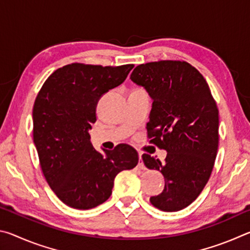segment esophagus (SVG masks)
<instances>
[{
	"label": "esophagus",
	"instance_id": "1",
	"mask_svg": "<svg viewBox=\"0 0 250 250\" xmlns=\"http://www.w3.org/2000/svg\"><path fill=\"white\" fill-rule=\"evenodd\" d=\"M138 167L142 168V170H145V168H146L145 164H143V161H142V153H141V152H139V164H138Z\"/></svg>",
	"mask_w": 250,
	"mask_h": 250
}]
</instances>
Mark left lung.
<instances>
[{
	"label": "left lung",
	"mask_w": 250,
	"mask_h": 250,
	"mask_svg": "<svg viewBox=\"0 0 250 250\" xmlns=\"http://www.w3.org/2000/svg\"><path fill=\"white\" fill-rule=\"evenodd\" d=\"M130 79L153 99L147 139L167 152L164 164L142 155L146 167L166 179L163 192L150 202L163 211L181 210L196 200L213 171L219 139L216 103L203 75L184 61L141 64Z\"/></svg>",
	"instance_id": "1"
}]
</instances>
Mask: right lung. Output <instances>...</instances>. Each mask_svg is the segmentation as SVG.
<instances>
[{
    "instance_id": "add662e5",
    "label": "right lung",
    "mask_w": 250,
    "mask_h": 250,
    "mask_svg": "<svg viewBox=\"0 0 250 250\" xmlns=\"http://www.w3.org/2000/svg\"><path fill=\"white\" fill-rule=\"evenodd\" d=\"M134 65L101 66L73 62L46 79L33 107V140L43 174L64 204L89 209L112 193L118 173L139 162L125 143L97 151L89 129L100 97L125 82Z\"/></svg>"
}]
</instances>
